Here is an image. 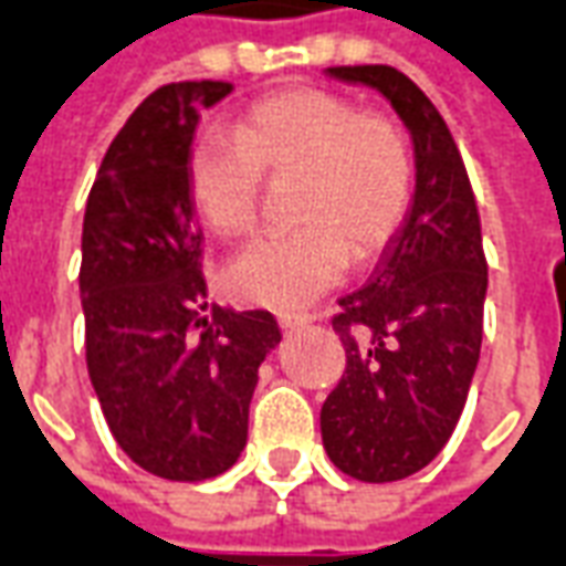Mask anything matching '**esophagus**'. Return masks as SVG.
Returning a JSON list of instances; mask_svg holds the SVG:
<instances>
[{
    "instance_id": "34e87169",
    "label": "esophagus",
    "mask_w": 566,
    "mask_h": 566,
    "mask_svg": "<svg viewBox=\"0 0 566 566\" xmlns=\"http://www.w3.org/2000/svg\"><path fill=\"white\" fill-rule=\"evenodd\" d=\"M276 319H280V326L283 328H298V326H307V323H314L316 316L311 314V311H280Z\"/></svg>"
}]
</instances>
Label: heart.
<instances>
[{
  "label": "heart",
  "instance_id": "1",
  "mask_svg": "<svg viewBox=\"0 0 566 566\" xmlns=\"http://www.w3.org/2000/svg\"><path fill=\"white\" fill-rule=\"evenodd\" d=\"M264 174L298 176L302 228L250 240L228 264V290L302 307L344 280L350 255L390 243L411 203L415 155L390 118L326 87H290L240 112L234 136L203 130L188 148V195L216 234L250 231Z\"/></svg>",
  "mask_w": 566,
  "mask_h": 566
}]
</instances>
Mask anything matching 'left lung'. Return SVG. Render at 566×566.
I'll return each instance as SVG.
<instances>
[{
    "instance_id": "obj_1",
    "label": "left lung",
    "mask_w": 566,
    "mask_h": 566,
    "mask_svg": "<svg viewBox=\"0 0 566 566\" xmlns=\"http://www.w3.org/2000/svg\"><path fill=\"white\" fill-rule=\"evenodd\" d=\"M390 99L415 143V198L363 290L332 316L347 366L319 411L332 463L399 482L451 439L482 350L488 262L467 167L430 97L392 66H328Z\"/></svg>"
}]
</instances>
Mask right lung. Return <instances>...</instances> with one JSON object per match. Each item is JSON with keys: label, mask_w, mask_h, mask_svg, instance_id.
Segmentation results:
<instances>
[{"label": "right lung", "mask_w": 566, "mask_h": 566, "mask_svg": "<svg viewBox=\"0 0 566 566\" xmlns=\"http://www.w3.org/2000/svg\"><path fill=\"white\" fill-rule=\"evenodd\" d=\"M231 91L203 78L148 94L112 139L84 210L87 375L124 454L170 482L238 463L259 366L280 340L268 311L207 307L186 161L200 112Z\"/></svg>", "instance_id": "right-lung-1"}]
</instances>
